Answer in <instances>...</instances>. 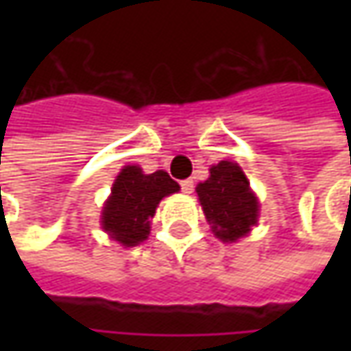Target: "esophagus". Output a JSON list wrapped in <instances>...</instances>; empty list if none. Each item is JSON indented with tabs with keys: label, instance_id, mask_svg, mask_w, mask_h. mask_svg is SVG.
<instances>
[{
	"label": "esophagus",
	"instance_id": "esophagus-1",
	"mask_svg": "<svg viewBox=\"0 0 351 351\" xmlns=\"http://www.w3.org/2000/svg\"><path fill=\"white\" fill-rule=\"evenodd\" d=\"M180 185H182L183 193H193V187H195V185H193V180H183Z\"/></svg>",
	"mask_w": 351,
	"mask_h": 351
}]
</instances>
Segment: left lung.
<instances>
[{
    "label": "left lung",
    "instance_id": "left-lung-1",
    "mask_svg": "<svg viewBox=\"0 0 351 351\" xmlns=\"http://www.w3.org/2000/svg\"><path fill=\"white\" fill-rule=\"evenodd\" d=\"M209 180L197 185V197L210 230L223 242H236L258 224L260 203L242 168L223 160L209 169Z\"/></svg>",
    "mask_w": 351,
    "mask_h": 351
}]
</instances>
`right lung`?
Returning <instances> with one entry per match:
<instances>
[{"label": "right lung", "mask_w": 351, "mask_h": 351, "mask_svg": "<svg viewBox=\"0 0 351 351\" xmlns=\"http://www.w3.org/2000/svg\"><path fill=\"white\" fill-rule=\"evenodd\" d=\"M176 191L180 185L164 169L144 173L138 166H125L105 201L103 230L127 248L141 244L150 234V219L158 203Z\"/></svg>", "instance_id": "obj_1"}]
</instances>
